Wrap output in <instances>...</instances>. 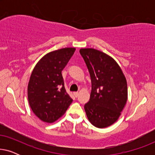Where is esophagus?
Listing matches in <instances>:
<instances>
[{
	"mask_svg": "<svg viewBox=\"0 0 155 155\" xmlns=\"http://www.w3.org/2000/svg\"><path fill=\"white\" fill-rule=\"evenodd\" d=\"M73 94H74V95H75V97H78V95H79V93H78V92H74Z\"/></svg>",
	"mask_w": 155,
	"mask_h": 155,
	"instance_id": "1",
	"label": "esophagus"
}]
</instances>
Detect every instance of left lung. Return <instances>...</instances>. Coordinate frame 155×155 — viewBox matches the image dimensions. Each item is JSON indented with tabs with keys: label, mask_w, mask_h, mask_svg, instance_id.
<instances>
[{
	"label": "left lung",
	"mask_w": 155,
	"mask_h": 155,
	"mask_svg": "<svg viewBox=\"0 0 155 155\" xmlns=\"http://www.w3.org/2000/svg\"><path fill=\"white\" fill-rule=\"evenodd\" d=\"M90 72L92 91L84 105L93 126L104 128L118 119L128 99L127 81L121 68L109 55L94 48H80Z\"/></svg>",
	"instance_id": "left-lung-1"
}]
</instances>
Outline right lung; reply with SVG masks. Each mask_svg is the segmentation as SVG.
<instances>
[{
	"label": "right lung",
	"instance_id": "1",
	"mask_svg": "<svg viewBox=\"0 0 155 155\" xmlns=\"http://www.w3.org/2000/svg\"><path fill=\"white\" fill-rule=\"evenodd\" d=\"M75 51V48L68 47L48 53L34 68L27 97L33 113L42 121H56L73 101L65 89L61 72Z\"/></svg>",
	"mask_w": 155,
	"mask_h": 155
}]
</instances>
